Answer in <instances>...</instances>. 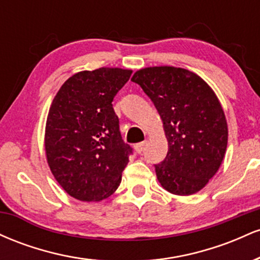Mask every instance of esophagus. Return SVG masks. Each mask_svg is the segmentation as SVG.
Segmentation results:
<instances>
[{
    "instance_id": "obj_1",
    "label": "esophagus",
    "mask_w": 260,
    "mask_h": 260,
    "mask_svg": "<svg viewBox=\"0 0 260 260\" xmlns=\"http://www.w3.org/2000/svg\"><path fill=\"white\" fill-rule=\"evenodd\" d=\"M134 148H136L137 153L142 154L143 151H144V149H145V142H140V143H138V144H137Z\"/></svg>"
}]
</instances>
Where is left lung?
<instances>
[{"mask_svg": "<svg viewBox=\"0 0 260 260\" xmlns=\"http://www.w3.org/2000/svg\"><path fill=\"white\" fill-rule=\"evenodd\" d=\"M131 80L150 98L164 123L169 151L154 165L160 184L177 196L199 192L228 147V122L215 92L196 73L170 66L143 68Z\"/></svg>", "mask_w": 260, "mask_h": 260, "instance_id": "obj_1", "label": "left lung"}]
</instances>
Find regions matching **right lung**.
<instances>
[{"mask_svg": "<svg viewBox=\"0 0 260 260\" xmlns=\"http://www.w3.org/2000/svg\"><path fill=\"white\" fill-rule=\"evenodd\" d=\"M131 74L107 67L73 74L50 107L47 164L59 186L78 201H103L120 186L133 149L122 139L112 101Z\"/></svg>", "mask_w": 260, "mask_h": 260, "instance_id": "obj_1", "label": "right lung"}]
</instances>
